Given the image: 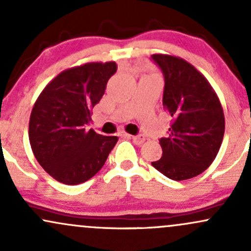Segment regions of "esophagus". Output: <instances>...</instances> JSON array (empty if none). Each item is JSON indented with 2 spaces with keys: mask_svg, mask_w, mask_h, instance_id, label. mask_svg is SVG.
<instances>
[{
  "mask_svg": "<svg viewBox=\"0 0 251 251\" xmlns=\"http://www.w3.org/2000/svg\"><path fill=\"white\" fill-rule=\"evenodd\" d=\"M132 140H133V143L135 144V145H142V144L145 142V137H144V135H132Z\"/></svg>",
  "mask_w": 251,
  "mask_h": 251,
  "instance_id": "esophagus-1",
  "label": "esophagus"
}]
</instances>
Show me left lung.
Listing matches in <instances>:
<instances>
[{"label":"left lung","instance_id":"8db88e82","mask_svg":"<svg viewBox=\"0 0 251 251\" xmlns=\"http://www.w3.org/2000/svg\"><path fill=\"white\" fill-rule=\"evenodd\" d=\"M165 77L163 106L171 116L166 138L159 139L163 155L152 166L174 180L205 171L223 140V107L206 77L191 63L169 54H153Z\"/></svg>","mask_w":251,"mask_h":251}]
</instances>
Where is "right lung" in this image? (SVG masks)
<instances>
[{"label": "right lung", "mask_w": 251, "mask_h": 251, "mask_svg": "<svg viewBox=\"0 0 251 251\" xmlns=\"http://www.w3.org/2000/svg\"><path fill=\"white\" fill-rule=\"evenodd\" d=\"M117 68L108 61L62 71L34 103L28 132L31 150L43 170L60 183L76 185L93 177L118 142L114 135L85 128Z\"/></svg>", "instance_id": "add662e5"}]
</instances>
